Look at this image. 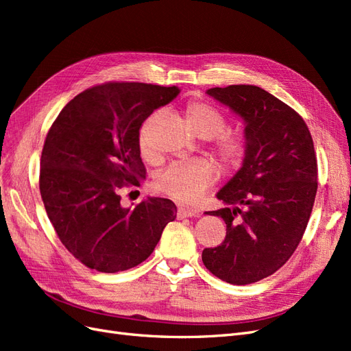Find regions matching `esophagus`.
<instances>
[{"instance_id": "1", "label": "esophagus", "mask_w": 351, "mask_h": 351, "mask_svg": "<svg viewBox=\"0 0 351 351\" xmlns=\"http://www.w3.org/2000/svg\"><path fill=\"white\" fill-rule=\"evenodd\" d=\"M178 218H189V217H196L199 212L196 209H189V208H178L177 210Z\"/></svg>"}]
</instances>
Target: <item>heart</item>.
Listing matches in <instances>:
<instances>
[{
  "label": "heart",
  "mask_w": 351,
  "mask_h": 351,
  "mask_svg": "<svg viewBox=\"0 0 351 351\" xmlns=\"http://www.w3.org/2000/svg\"><path fill=\"white\" fill-rule=\"evenodd\" d=\"M155 119L156 115L147 119L139 132V147L146 159H152L155 154L151 141ZM186 120L197 136L212 139L215 155L227 168H236L243 162L247 152L246 137L237 132H224L227 120L215 107L204 101H190L186 105ZM215 178V167L205 159H197L164 169L155 178V189L180 204L193 205L204 197Z\"/></svg>",
  "instance_id": "obj_1"
}]
</instances>
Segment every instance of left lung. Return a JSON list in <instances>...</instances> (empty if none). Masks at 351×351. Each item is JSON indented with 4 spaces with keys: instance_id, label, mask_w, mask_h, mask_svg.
<instances>
[{
    "instance_id": "left-lung-1",
    "label": "left lung",
    "mask_w": 351,
    "mask_h": 351,
    "mask_svg": "<svg viewBox=\"0 0 351 351\" xmlns=\"http://www.w3.org/2000/svg\"><path fill=\"white\" fill-rule=\"evenodd\" d=\"M206 93L244 121L247 152L217 193L227 206L206 212L226 221L227 234L202 261L219 280L246 285L278 271L299 246L317 190L313 141L302 117L262 88L231 84Z\"/></svg>"
}]
</instances>
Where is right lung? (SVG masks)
<instances>
[{"instance_id": "1", "label": "right lung", "mask_w": 351, "mask_h": 351, "mask_svg": "<svg viewBox=\"0 0 351 351\" xmlns=\"http://www.w3.org/2000/svg\"><path fill=\"white\" fill-rule=\"evenodd\" d=\"M178 93L177 86L104 83L74 97L52 123L40 156V196L58 239L88 268L114 274L136 267L176 219L169 199L123 208L119 192L146 177L142 123Z\"/></svg>"}]
</instances>
